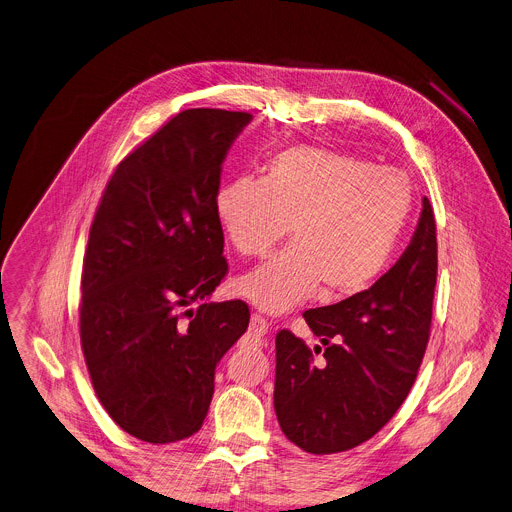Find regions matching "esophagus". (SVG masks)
<instances>
[{
    "label": "esophagus",
    "instance_id": "obj_1",
    "mask_svg": "<svg viewBox=\"0 0 512 512\" xmlns=\"http://www.w3.org/2000/svg\"><path fill=\"white\" fill-rule=\"evenodd\" d=\"M267 333H269V322L261 314H253L251 324H249V335L255 339H261Z\"/></svg>",
    "mask_w": 512,
    "mask_h": 512
}]
</instances>
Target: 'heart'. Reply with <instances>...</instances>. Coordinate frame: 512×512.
I'll return each mask as SVG.
<instances>
[{
	"label": "heart",
	"instance_id": "b5f03b06",
	"mask_svg": "<svg viewBox=\"0 0 512 512\" xmlns=\"http://www.w3.org/2000/svg\"><path fill=\"white\" fill-rule=\"evenodd\" d=\"M410 208L412 185L402 171L314 147L280 151L261 179H232L214 198L224 235L241 255H261L288 230L294 235L237 280V292L269 314L302 304L320 286L335 300L374 284Z\"/></svg>",
	"mask_w": 512,
	"mask_h": 512
}]
</instances>
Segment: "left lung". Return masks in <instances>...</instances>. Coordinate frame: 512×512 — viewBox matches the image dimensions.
Returning a JSON list of instances; mask_svg holds the SVG:
<instances>
[{
	"label": "left lung",
	"instance_id": "8db88e82",
	"mask_svg": "<svg viewBox=\"0 0 512 512\" xmlns=\"http://www.w3.org/2000/svg\"><path fill=\"white\" fill-rule=\"evenodd\" d=\"M435 284L437 226L423 198L410 245L374 286L304 312L322 347L312 351L288 329L277 333L273 406L294 445L314 455L339 453L390 421L425 357Z\"/></svg>",
	"mask_w": 512,
	"mask_h": 512
}]
</instances>
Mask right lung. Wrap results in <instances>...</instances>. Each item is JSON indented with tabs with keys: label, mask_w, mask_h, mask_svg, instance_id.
Listing matches in <instances>:
<instances>
[{
	"label": "right lung",
	"mask_w": 512,
	"mask_h": 512,
	"mask_svg": "<svg viewBox=\"0 0 512 512\" xmlns=\"http://www.w3.org/2000/svg\"><path fill=\"white\" fill-rule=\"evenodd\" d=\"M247 112L183 110L110 177L83 257L79 335L98 400L128 435L200 431L222 355L249 327L243 300L208 298L228 273L214 198Z\"/></svg>",
	"instance_id": "right-lung-1"
}]
</instances>
